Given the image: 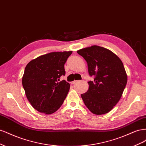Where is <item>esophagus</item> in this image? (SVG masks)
I'll use <instances>...</instances> for the list:
<instances>
[{
    "label": "esophagus",
    "instance_id": "1",
    "mask_svg": "<svg viewBox=\"0 0 146 146\" xmlns=\"http://www.w3.org/2000/svg\"><path fill=\"white\" fill-rule=\"evenodd\" d=\"M76 82H77V80H75V81H73V82H72L70 83H71L72 85H74V83H76Z\"/></svg>",
    "mask_w": 146,
    "mask_h": 146
}]
</instances>
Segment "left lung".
I'll return each instance as SVG.
<instances>
[{
	"label": "left lung",
	"mask_w": 146,
	"mask_h": 146,
	"mask_svg": "<svg viewBox=\"0 0 146 146\" xmlns=\"http://www.w3.org/2000/svg\"><path fill=\"white\" fill-rule=\"evenodd\" d=\"M86 60L88 72L94 80L81 94L86 107L93 114L107 113L120 100L127 82L124 66L119 57L102 47L92 46L77 51Z\"/></svg>",
	"instance_id": "8db88e82"
}]
</instances>
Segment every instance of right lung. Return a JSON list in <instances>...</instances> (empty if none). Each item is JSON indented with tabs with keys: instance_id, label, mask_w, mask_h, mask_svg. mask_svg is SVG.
Returning <instances> with one entry per match:
<instances>
[{
	"instance_id": "1",
	"label": "right lung",
	"mask_w": 146,
	"mask_h": 146,
	"mask_svg": "<svg viewBox=\"0 0 146 146\" xmlns=\"http://www.w3.org/2000/svg\"><path fill=\"white\" fill-rule=\"evenodd\" d=\"M72 51L51 52L27 64L22 80L25 95L32 107L40 113L50 114L62 105L70 85L64 80V64Z\"/></svg>"
}]
</instances>
